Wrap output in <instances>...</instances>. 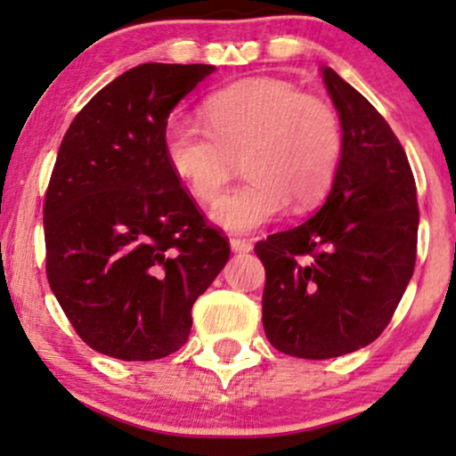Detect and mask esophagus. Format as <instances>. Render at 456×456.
<instances>
[{
	"mask_svg": "<svg viewBox=\"0 0 456 456\" xmlns=\"http://www.w3.org/2000/svg\"><path fill=\"white\" fill-rule=\"evenodd\" d=\"M229 243H231V249H233V252H240V254H246L252 249V241L243 240V237H231Z\"/></svg>",
	"mask_w": 456,
	"mask_h": 456,
	"instance_id": "esophagus-1",
	"label": "esophagus"
}]
</instances>
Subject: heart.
I'll return each mask as SVG.
<instances>
[{
  "instance_id": "1",
  "label": "heart",
  "mask_w": 456,
  "mask_h": 456,
  "mask_svg": "<svg viewBox=\"0 0 456 456\" xmlns=\"http://www.w3.org/2000/svg\"><path fill=\"white\" fill-rule=\"evenodd\" d=\"M204 126L171 118L163 132L171 171L196 200L213 202L243 159L248 179L223 194L210 219L231 233L277 221L289 204L304 213L324 200L345 152L335 105L273 78L237 82L210 94Z\"/></svg>"
}]
</instances>
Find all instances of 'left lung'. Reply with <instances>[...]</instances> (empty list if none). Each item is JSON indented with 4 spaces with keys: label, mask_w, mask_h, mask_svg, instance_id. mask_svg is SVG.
<instances>
[{
    "label": "left lung",
    "mask_w": 456,
    "mask_h": 456,
    "mask_svg": "<svg viewBox=\"0 0 456 456\" xmlns=\"http://www.w3.org/2000/svg\"><path fill=\"white\" fill-rule=\"evenodd\" d=\"M345 152L312 219L256 243L266 271L262 324L281 354L329 359L376 341L413 277L418 190L405 149L376 107L324 68Z\"/></svg>",
    "instance_id": "left-lung-1"
}]
</instances>
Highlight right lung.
Instances as JSON below:
<instances>
[{"label": "right lung", "mask_w": 456, "mask_h": 456, "mask_svg": "<svg viewBox=\"0 0 456 456\" xmlns=\"http://www.w3.org/2000/svg\"><path fill=\"white\" fill-rule=\"evenodd\" d=\"M207 63H142L82 107L61 140L43 207L45 271L88 347L151 362L188 341L191 305L229 260L171 171L173 107L208 78Z\"/></svg>", "instance_id": "1"}]
</instances>
